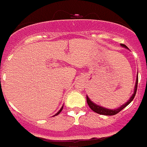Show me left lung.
<instances>
[{"label":"left lung","instance_id":"1","mask_svg":"<svg viewBox=\"0 0 147 147\" xmlns=\"http://www.w3.org/2000/svg\"><path fill=\"white\" fill-rule=\"evenodd\" d=\"M121 46L125 48V49H129L127 48V46H125L124 44L123 43H121ZM137 84H138V74H137V76H136V83H135V86H134V93L132 94V96H131L130 98L126 101L125 104H122L121 107H119V108L115 109H109L105 108V107H103L101 106L98 105V104H96L95 103L93 102L89 98H88V96L86 95V101L87 103H88V105L89 106V107L91 108V109L92 111H94V112L97 113L98 114H101V115H106V116H112V115H115V114H118L119 111H121L123 109H124L125 107H127L132 101H133L135 95H136V90H137Z\"/></svg>","mask_w":147,"mask_h":147}]
</instances>
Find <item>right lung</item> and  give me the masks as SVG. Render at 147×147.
<instances>
[{
    "mask_svg": "<svg viewBox=\"0 0 147 147\" xmlns=\"http://www.w3.org/2000/svg\"><path fill=\"white\" fill-rule=\"evenodd\" d=\"M63 106H62V107H61V109H60V110H59V111H58V112H57V113H56V114H55V115H53V117H55V116H57V115H59V114H60V113H61V111H62V109H63Z\"/></svg>",
    "mask_w": 147,
    "mask_h": 147,
    "instance_id": "1",
    "label": "right lung"
}]
</instances>
